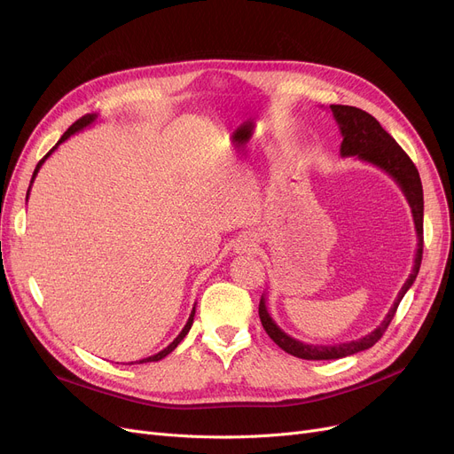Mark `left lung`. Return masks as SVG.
Instances as JSON below:
<instances>
[{
	"label": "left lung",
	"mask_w": 454,
	"mask_h": 454,
	"mask_svg": "<svg viewBox=\"0 0 454 454\" xmlns=\"http://www.w3.org/2000/svg\"><path fill=\"white\" fill-rule=\"evenodd\" d=\"M329 108H331L333 117H335V121L342 134L340 156H344V158L355 156V158L379 167V169H383L388 176L394 178V182L401 187L403 195L407 197V202L412 209L416 233H418V250H416V257H414L412 272H411L409 279L404 281V285L401 287L385 320L380 322V325H377L372 333H368L366 337L351 340V342L335 344V346H315V344H305L301 340L289 337L287 333L281 331L279 325L272 320V317L269 315V309H267V300H265V296H261L259 318L267 331V335L283 351H287V353L298 356V359H305V361L342 359V356L372 348L380 337H383V333L387 331V327L390 325V322L397 311L399 301L403 300L404 294H407V291L416 281V276L421 267V255H423V187H421V180H419V173L416 169V165L407 156V153H404L397 145V141L383 127H380L377 119L373 115H370L368 112H364L361 108H355V106H344V105H331Z\"/></svg>",
	"instance_id": "obj_1"
}]
</instances>
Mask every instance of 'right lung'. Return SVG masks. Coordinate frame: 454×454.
Listing matches in <instances>:
<instances>
[{
  "label": "right lung",
  "instance_id": "right-lung-1",
  "mask_svg": "<svg viewBox=\"0 0 454 454\" xmlns=\"http://www.w3.org/2000/svg\"><path fill=\"white\" fill-rule=\"evenodd\" d=\"M95 119H98V114H86V115H82L81 119H77V121L74 123V125H71L66 132H64V136L59 139V143H57V145L50 151V153H47L40 161H38V165H36V169H35V173H33V178H31V185H33V182H35V178H36V175H38V171H40V167L43 165V161L47 160V158H50L53 153H55V149L60 145V143L62 141H66L69 136H74L75 132H81L82 129H86V127H90L93 121H95ZM31 185H29V191H31ZM29 191H27V199H29ZM193 318H195V307H193V311H191V315H189V318H187V324L184 325V329L180 331V335L169 344V346H167L165 349H161L160 353H156V355H151V356H147V359H141V361H137V364H143V363H156V361H160V359H163V356H167V355H169L182 340H184V337L187 335V333H189V329H191V325H193Z\"/></svg>",
  "mask_w": 454,
  "mask_h": 454
}]
</instances>
